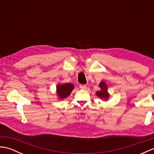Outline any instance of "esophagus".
I'll use <instances>...</instances> for the list:
<instances>
[{
	"instance_id": "esophagus-1",
	"label": "esophagus",
	"mask_w": 154,
	"mask_h": 154,
	"mask_svg": "<svg viewBox=\"0 0 154 154\" xmlns=\"http://www.w3.org/2000/svg\"><path fill=\"white\" fill-rule=\"evenodd\" d=\"M79 87L81 89H87V85H80Z\"/></svg>"
}]
</instances>
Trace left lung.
I'll use <instances>...</instances> for the list:
<instances>
[{
	"instance_id": "1",
	"label": "left lung",
	"mask_w": 154,
	"mask_h": 154,
	"mask_svg": "<svg viewBox=\"0 0 154 154\" xmlns=\"http://www.w3.org/2000/svg\"><path fill=\"white\" fill-rule=\"evenodd\" d=\"M99 87H100L101 90L97 91L96 93L97 95L100 97V99H107L109 97V94L107 92V85L104 81H101L99 84Z\"/></svg>"
}]
</instances>
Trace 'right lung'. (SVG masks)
Returning a JSON list of instances; mask_svg holds the SVG:
<instances>
[{"label":"right lung","mask_w":154,"mask_h":154,"mask_svg":"<svg viewBox=\"0 0 154 154\" xmlns=\"http://www.w3.org/2000/svg\"><path fill=\"white\" fill-rule=\"evenodd\" d=\"M73 88V85L71 83L60 84L57 86V93L60 99H63L69 95Z\"/></svg>","instance_id":"right-lung-1"}]
</instances>
